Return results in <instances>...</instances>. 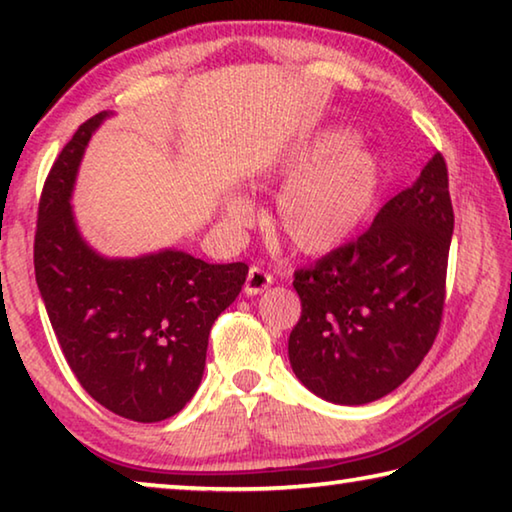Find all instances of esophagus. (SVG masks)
<instances>
[{
    "mask_svg": "<svg viewBox=\"0 0 512 512\" xmlns=\"http://www.w3.org/2000/svg\"><path fill=\"white\" fill-rule=\"evenodd\" d=\"M271 284H273L271 273H266L264 268H259V266H250L244 291H246V296H257V293H262L264 289L271 287Z\"/></svg>",
    "mask_w": 512,
    "mask_h": 512,
    "instance_id": "obj_1",
    "label": "esophagus"
}]
</instances>
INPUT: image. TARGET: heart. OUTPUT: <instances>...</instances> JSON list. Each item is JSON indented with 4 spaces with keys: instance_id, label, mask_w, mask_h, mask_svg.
<instances>
[{
    "instance_id": "heart-1",
    "label": "heart",
    "mask_w": 512,
    "mask_h": 512,
    "mask_svg": "<svg viewBox=\"0 0 512 512\" xmlns=\"http://www.w3.org/2000/svg\"><path fill=\"white\" fill-rule=\"evenodd\" d=\"M354 135L332 131L277 164V176L291 178L311 163L332 159L293 178L277 196L273 228L287 244L305 255L329 253L341 246L370 214L379 192V160L366 146H350ZM225 219L246 225L253 207L237 194L225 196Z\"/></svg>"
}]
</instances>
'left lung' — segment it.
I'll return each instance as SVG.
<instances>
[{
    "mask_svg": "<svg viewBox=\"0 0 512 512\" xmlns=\"http://www.w3.org/2000/svg\"><path fill=\"white\" fill-rule=\"evenodd\" d=\"M452 232L447 164L433 153L363 235L293 273L302 311L289 361L311 393L357 406L411 377L443 320Z\"/></svg>",
    "mask_w": 512,
    "mask_h": 512,
    "instance_id": "obj_1",
    "label": "left lung"
}]
</instances>
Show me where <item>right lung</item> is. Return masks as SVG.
Masks as SVG:
<instances>
[{
    "mask_svg": "<svg viewBox=\"0 0 512 512\" xmlns=\"http://www.w3.org/2000/svg\"><path fill=\"white\" fill-rule=\"evenodd\" d=\"M79 126L42 187L33 246L36 282L69 368L108 411L160 422L192 400L207 336L246 282L244 262L207 264L183 250L108 259L76 228L72 189L92 133Z\"/></svg>",
    "mask_w": 512,
    "mask_h": 512,
    "instance_id": "obj_1",
    "label": "right lung"
}]
</instances>
